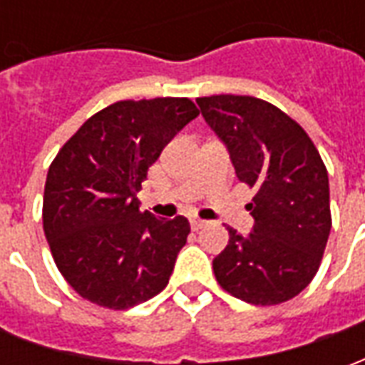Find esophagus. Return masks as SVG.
<instances>
[{
    "mask_svg": "<svg viewBox=\"0 0 365 365\" xmlns=\"http://www.w3.org/2000/svg\"><path fill=\"white\" fill-rule=\"evenodd\" d=\"M190 222H191V229H193V230L203 229V227L207 225V221H203V219H197V217H191Z\"/></svg>",
    "mask_w": 365,
    "mask_h": 365,
    "instance_id": "obj_1",
    "label": "esophagus"
}]
</instances>
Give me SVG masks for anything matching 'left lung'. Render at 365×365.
<instances>
[{"label":"left lung","mask_w":365,"mask_h":365,"mask_svg":"<svg viewBox=\"0 0 365 365\" xmlns=\"http://www.w3.org/2000/svg\"><path fill=\"white\" fill-rule=\"evenodd\" d=\"M197 105L227 144L238 180L256 190L252 232L227 229L215 277L252 305L289 301L313 282L332 227L321 154L299 123L264 99L227 93L197 97Z\"/></svg>","instance_id":"8db88e82"}]
</instances>
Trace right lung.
I'll list each match as a JSON object with an SVG mask.
<instances>
[{
	"instance_id": "obj_1",
	"label": "right lung",
	"mask_w": 365,
	"mask_h": 365,
	"mask_svg": "<svg viewBox=\"0 0 365 365\" xmlns=\"http://www.w3.org/2000/svg\"><path fill=\"white\" fill-rule=\"evenodd\" d=\"M197 115L187 97L117 101L91 115L52 160L44 237L78 295L123 311L168 285L190 222L140 213L136 193L164 146Z\"/></svg>"
}]
</instances>
